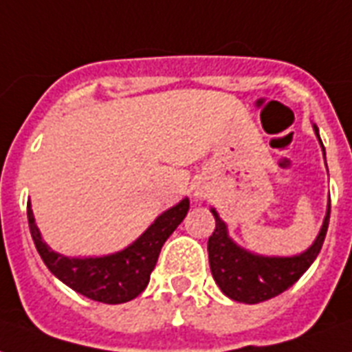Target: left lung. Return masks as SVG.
Masks as SVG:
<instances>
[{
    "instance_id": "obj_1",
    "label": "left lung",
    "mask_w": 352,
    "mask_h": 352,
    "mask_svg": "<svg viewBox=\"0 0 352 352\" xmlns=\"http://www.w3.org/2000/svg\"><path fill=\"white\" fill-rule=\"evenodd\" d=\"M314 131L318 135L316 126H314ZM320 144H322V138H320ZM323 155H325V149H323ZM212 214L215 217V230L208 239V257L215 283L234 301L259 303V301L276 298L290 289L314 263L327 235L331 206H329L322 230L318 234L314 245L294 257H263L243 250L228 237L226 225L219 219L217 212L212 210Z\"/></svg>"
}]
</instances>
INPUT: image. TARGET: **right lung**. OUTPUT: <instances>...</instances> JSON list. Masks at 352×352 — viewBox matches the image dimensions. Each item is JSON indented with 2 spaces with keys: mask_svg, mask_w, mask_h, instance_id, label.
Wrapping results in <instances>:
<instances>
[{
  "mask_svg": "<svg viewBox=\"0 0 352 352\" xmlns=\"http://www.w3.org/2000/svg\"><path fill=\"white\" fill-rule=\"evenodd\" d=\"M188 210H190V201L182 199L177 206L160 215L126 250L111 256L84 257V259L60 256L43 243L34 223L30 203L27 204V217H29L30 235L34 241L36 250L47 268L60 281L89 300L117 305L137 298L148 287L149 276L157 265L160 248L186 217Z\"/></svg>",
  "mask_w": 352,
  "mask_h": 352,
  "instance_id": "1",
  "label": "right lung"
}]
</instances>
